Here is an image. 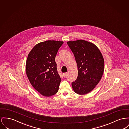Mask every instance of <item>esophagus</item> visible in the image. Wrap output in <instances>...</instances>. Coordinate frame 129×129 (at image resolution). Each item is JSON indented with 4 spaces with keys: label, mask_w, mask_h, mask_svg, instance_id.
<instances>
[{
    "label": "esophagus",
    "mask_w": 129,
    "mask_h": 129,
    "mask_svg": "<svg viewBox=\"0 0 129 129\" xmlns=\"http://www.w3.org/2000/svg\"><path fill=\"white\" fill-rule=\"evenodd\" d=\"M67 73H65L63 74V75L64 76H65L67 75Z\"/></svg>",
    "instance_id": "34e87169"
}]
</instances>
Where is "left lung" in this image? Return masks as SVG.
I'll use <instances>...</instances> for the list:
<instances>
[{
	"instance_id": "left-lung-1",
	"label": "left lung",
	"mask_w": 129,
	"mask_h": 129,
	"mask_svg": "<svg viewBox=\"0 0 129 129\" xmlns=\"http://www.w3.org/2000/svg\"><path fill=\"white\" fill-rule=\"evenodd\" d=\"M74 53L78 69L77 79L72 82L74 91L80 95L92 91L100 81L104 70L102 53L94 44L83 40L68 41Z\"/></svg>"
}]
</instances>
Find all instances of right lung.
<instances>
[{"instance_id": "obj_1", "label": "right lung", "mask_w": 129, "mask_h": 129, "mask_svg": "<svg viewBox=\"0 0 129 129\" xmlns=\"http://www.w3.org/2000/svg\"><path fill=\"white\" fill-rule=\"evenodd\" d=\"M63 41L47 40L37 44L29 53L26 72L31 85L43 96L49 97L58 90L61 78L55 58Z\"/></svg>"}]
</instances>
